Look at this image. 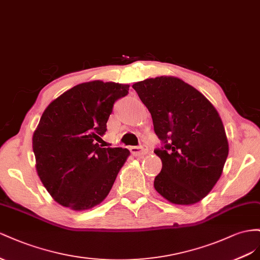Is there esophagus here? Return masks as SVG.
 I'll return each instance as SVG.
<instances>
[{"label":"esophagus","instance_id":"obj_1","mask_svg":"<svg viewBox=\"0 0 260 260\" xmlns=\"http://www.w3.org/2000/svg\"><path fill=\"white\" fill-rule=\"evenodd\" d=\"M129 150L134 155H143L147 153L148 148L146 146H133L129 148Z\"/></svg>","mask_w":260,"mask_h":260}]
</instances>
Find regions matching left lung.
Segmentation results:
<instances>
[{"label": "left lung", "instance_id": "left-lung-1", "mask_svg": "<svg viewBox=\"0 0 260 260\" xmlns=\"http://www.w3.org/2000/svg\"><path fill=\"white\" fill-rule=\"evenodd\" d=\"M149 110L162 147L153 185L175 205L198 203L216 185L229 154L225 131L210 101L180 78L161 76L133 85Z\"/></svg>", "mask_w": 260, "mask_h": 260}]
</instances>
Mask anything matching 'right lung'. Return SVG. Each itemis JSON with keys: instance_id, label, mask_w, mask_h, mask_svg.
<instances>
[{"instance_id": "1", "label": "right lung", "mask_w": 260, "mask_h": 260, "mask_svg": "<svg viewBox=\"0 0 260 260\" xmlns=\"http://www.w3.org/2000/svg\"><path fill=\"white\" fill-rule=\"evenodd\" d=\"M129 85L79 84L52 101L32 136L37 172L56 203L73 210L99 205L113 186L129 151L97 143L116 100Z\"/></svg>"}]
</instances>
